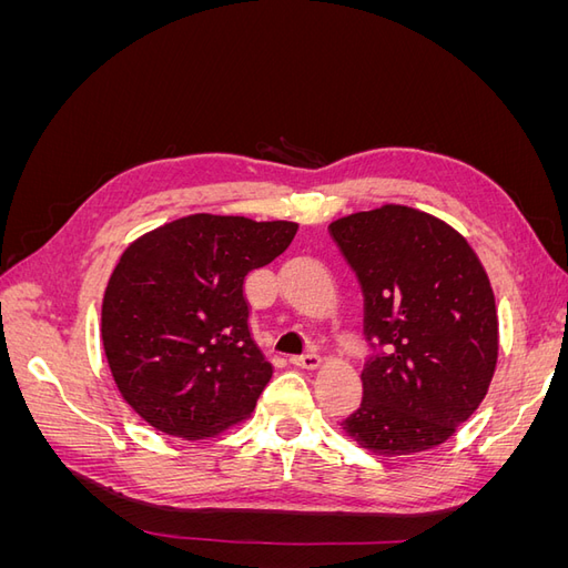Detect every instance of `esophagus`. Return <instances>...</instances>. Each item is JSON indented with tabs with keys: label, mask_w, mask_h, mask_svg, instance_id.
Masks as SVG:
<instances>
[{
	"label": "esophagus",
	"mask_w": 568,
	"mask_h": 568,
	"mask_svg": "<svg viewBox=\"0 0 568 568\" xmlns=\"http://www.w3.org/2000/svg\"><path fill=\"white\" fill-rule=\"evenodd\" d=\"M291 363H294L301 369H317L322 365V357L317 353H305V355H298V357H291Z\"/></svg>",
	"instance_id": "1"
}]
</instances>
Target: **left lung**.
Instances as JSON below:
<instances>
[{"label":"left lung","mask_w":568,"mask_h":568,"mask_svg":"<svg viewBox=\"0 0 568 568\" xmlns=\"http://www.w3.org/2000/svg\"><path fill=\"white\" fill-rule=\"evenodd\" d=\"M329 232L363 288L374 351L343 432L384 457L432 450L474 415L495 374L488 274L448 222L407 205L346 215Z\"/></svg>","instance_id":"8db88e82"}]
</instances>
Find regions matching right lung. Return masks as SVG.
Wrapping results in <instances>:
<instances>
[{
	"label": "right lung",
	"instance_id": "add662e5",
	"mask_svg": "<svg viewBox=\"0 0 568 568\" xmlns=\"http://www.w3.org/2000/svg\"><path fill=\"white\" fill-rule=\"evenodd\" d=\"M296 222L196 213L128 246L101 305V341L125 403L186 440L244 422L272 379L255 346L246 274L294 242Z\"/></svg>",
	"mask_w": 568,
	"mask_h": 568
}]
</instances>
